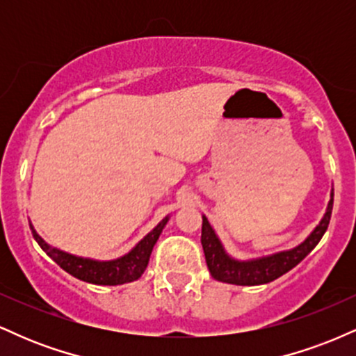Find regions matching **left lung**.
Instances as JSON below:
<instances>
[{
  "mask_svg": "<svg viewBox=\"0 0 356 356\" xmlns=\"http://www.w3.org/2000/svg\"><path fill=\"white\" fill-rule=\"evenodd\" d=\"M333 209V192L332 199L328 202V209L326 214L323 216L321 222L318 224L316 229L308 236L305 243L300 246L291 249V251L277 252V254L261 257L256 261H236L224 252L220 246L218 236L212 231L209 220L202 218V234L201 243L204 249V256H206L207 268L212 277L222 283L239 284V286H256V284H266L269 281H275L289 269H293L298 263L305 259L313 248L320 243V239L328 229L330 219H332Z\"/></svg>",
  "mask_w": 356,
  "mask_h": 356,
  "instance_id": "left-lung-1",
  "label": "left lung"
}]
</instances>
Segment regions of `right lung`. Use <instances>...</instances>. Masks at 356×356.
Wrapping results in <instances>:
<instances>
[{
  "label": "right lung",
  "mask_w": 356,
  "mask_h": 356,
  "mask_svg": "<svg viewBox=\"0 0 356 356\" xmlns=\"http://www.w3.org/2000/svg\"><path fill=\"white\" fill-rule=\"evenodd\" d=\"M167 220H169V218L162 219V222H159V226L155 227L154 231H150L149 234H147L145 238L129 252V254H125L124 257L115 261H105V263L67 254V252L48 246V244L36 234L33 227H30L36 243L40 244V248H42L61 269H65L68 275L79 277V280L87 281V283L92 284L115 286L136 281L144 275L147 264H149V257L154 249V244L157 243L159 236H161L162 229H164Z\"/></svg>",
  "instance_id": "obj_1"
}]
</instances>
